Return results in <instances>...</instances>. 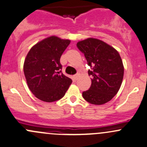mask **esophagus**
Here are the masks:
<instances>
[{
    "label": "esophagus",
    "instance_id": "obj_1",
    "mask_svg": "<svg viewBox=\"0 0 147 147\" xmlns=\"http://www.w3.org/2000/svg\"><path fill=\"white\" fill-rule=\"evenodd\" d=\"M78 76H79V74H76V75H74V76H73L74 79V80H77V79H78Z\"/></svg>",
    "mask_w": 147,
    "mask_h": 147
}]
</instances>
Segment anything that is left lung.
I'll use <instances>...</instances> for the list:
<instances>
[{
    "label": "left lung",
    "instance_id": "left-lung-1",
    "mask_svg": "<svg viewBox=\"0 0 147 147\" xmlns=\"http://www.w3.org/2000/svg\"><path fill=\"white\" fill-rule=\"evenodd\" d=\"M78 49L84 54L87 64L91 67L89 89L82 96L88 103L101 105L111 100L121 87L123 66L119 53L105 42L89 38L77 43Z\"/></svg>",
    "mask_w": 147,
    "mask_h": 147
}]
</instances>
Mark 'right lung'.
<instances>
[{"mask_svg":"<svg viewBox=\"0 0 147 147\" xmlns=\"http://www.w3.org/2000/svg\"><path fill=\"white\" fill-rule=\"evenodd\" d=\"M71 40L51 36L36 43L26 56L24 71L29 89L41 101L53 102L66 94L72 80L61 72L60 59Z\"/></svg>","mask_w":147,"mask_h":147,"instance_id":"right-lung-1","label":"right lung"}]
</instances>
